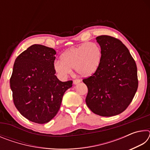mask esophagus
<instances>
[{
	"label": "esophagus",
	"instance_id": "1",
	"mask_svg": "<svg viewBox=\"0 0 150 150\" xmlns=\"http://www.w3.org/2000/svg\"><path fill=\"white\" fill-rule=\"evenodd\" d=\"M81 82V81L79 79H76L73 81V84L74 85H77L78 83H79Z\"/></svg>",
	"mask_w": 150,
	"mask_h": 150
}]
</instances>
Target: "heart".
I'll return each mask as SVG.
<instances>
[{
	"mask_svg": "<svg viewBox=\"0 0 150 150\" xmlns=\"http://www.w3.org/2000/svg\"><path fill=\"white\" fill-rule=\"evenodd\" d=\"M102 56V50L97 43H85L65 51L60 56L61 62L54 63V70L62 79L67 77L73 68L81 77H88L98 69Z\"/></svg>",
	"mask_w": 150,
	"mask_h": 150,
	"instance_id": "1",
	"label": "heart"
}]
</instances>
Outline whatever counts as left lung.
I'll list each match as a JSON object with an SVG mask.
<instances>
[{
	"mask_svg": "<svg viewBox=\"0 0 150 150\" xmlns=\"http://www.w3.org/2000/svg\"><path fill=\"white\" fill-rule=\"evenodd\" d=\"M96 40L102 61L96 72L83 80L88 88L86 104L96 115L115 116L126 110L138 89L136 64L120 40L105 35Z\"/></svg>",
	"mask_w": 150,
	"mask_h": 150,
	"instance_id": "left-lung-1",
	"label": "left lung"
}]
</instances>
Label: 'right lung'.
Here are the masks:
<instances>
[{"instance_id":"add662e5","label":"right lung","mask_w":150,"mask_h":150,"mask_svg":"<svg viewBox=\"0 0 150 150\" xmlns=\"http://www.w3.org/2000/svg\"><path fill=\"white\" fill-rule=\"evenodd\" d=\"M56 52L34 44L15 60L10 79L14 104L21 115L38 124L50 122L57 115L63 96L72 81L62 82L55 75Z\"/></svg>"}]
</instances>
